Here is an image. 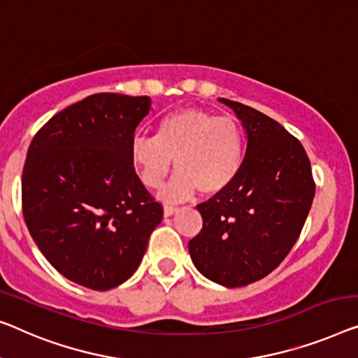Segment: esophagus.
Returning <instances> with one entry per match:
<instances>
[{
    "label": "esophagus",
    "instance_id": "esophagus-1",
    "mask_svg": "<svg viewBox=\"0 0 358 358\" xmlns=\"http://www.w3.org/2000/svg\"><path fill=\"white\" fill-rule=\"evenodd\" d=\"M177 212H178L177 207H170V206H165L164 207V217H172Z\"/></svg>",
    "mask_w": 358,
    "mask_h": 358
}]
</instances>
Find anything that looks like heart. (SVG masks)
<instances>
[{
	"mask_svg": "<svg viewBox=\"0 0 358 358\" xmlns=\"http://www.w3.org/2000/svg\"><path fill=\"white\" fill-rule=\"evenodd\" d=\"M246 140L231 117L186 108L159 120L156 136L131 141L130 159L141 183L157 188L172 167L177 170L159 197L165 202L194 194L215 196L225 191L241 170Z\"/></svg>",
	"mask_w": 358,
	"mask_h": 358,
	"instance_id": "b5f03b06",
	"label": "heart"
}]
</instances>
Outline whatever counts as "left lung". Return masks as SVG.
Wrapping results in <instances>:
<instances>
[{
    "mask_svg": "<svg viewBox=\"0 0 358 358\" xmlns=\"http://www.w3.org/2000/svg\"><path fill=\"white\" fill-rule=\"evenodd\" d=\"M241 120L246 154L225 191L197 206L202 230L188 244L197 270L217 285L262 280L294 246L315 196L306 149L268 115L225 98Z\"/></svg>",
    "mask_w": 358,
    "mask_h": 358,
    "instance_id": "left-lung-1",
    "label": "left lung"
}]
</instances>
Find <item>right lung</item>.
Segmentation results:
<instances>
[{
    "mask_svg": "<svg viewBox=\"0 0 358 358\" xmlns=\"http://www.w3.org/2000/svg\"><path fill=\"white\" fill-rule=\"evenodd\" d=\"M149 110L148 96L92 94L31 140L22 173L27 228L48 262L80 286L108 291L127 281L162 220L130 159Z\"/></svg>",
    "mask_w": 358,
    "mask_h": 358,
    "instance_id": "right-lung-1",
    "label": "right lung"
}]
</instances>
